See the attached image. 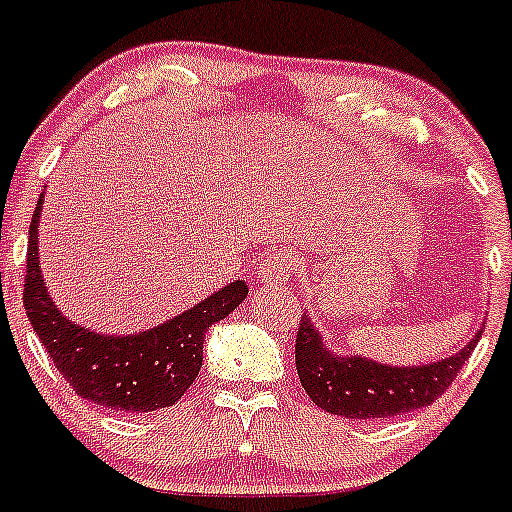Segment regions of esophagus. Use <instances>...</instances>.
<instances>
[{"label":"esophagus","instance_id":"1","mask_svg":"<svg viewBox=\"0 0 512 512\" xmlns=\"http://www.w3.org/2000/svg\"><path fill=\"white\" fill-rule=\"evenodd\" d=\"M299 267H302V260H299L297 252L280 250L262 262L260 277L262 282H270V285H282V282L297 280Z\"/></svg>","mask_w":512,"mask_h":512}]
</instances>
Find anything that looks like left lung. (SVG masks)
Segmentation results:
<instances>
[{"mask_svg":"<svg viewBox=\"0 0 512 512\" xmlns=\"http://www.w3.org/2000/svg\"><path fill=\"white\" fill-rule=\"evenodd\" d=\"M485 327V324H483ZM480 332L446 359L428 364L394 366L381 364L369 356L339 354L327 347V339L304 314L299 322L297 374L304 391L319 409L342 418H391L431 406L476 349Z\"/></svg>","mask_w":512,"mask_h":512,"instance_id":"8db88e82","label":"left lung"}]
</instances>
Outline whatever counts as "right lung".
I'll return each mask as SVG.
<instances>
[{
    "mask_svg": "<svg viewBox=\"0 0 512 512\" xmlns=\"http://www.w3.org/2000/svg\"><path fill=\"white\" fill-rule=\"evenodd\" d=\"M44 193L29 225L24 309L66 384L86 401L123 414L173 406L203 366L205 332L247 297V282L235 280L178 317L136 334H98L71 322L54 304L39 265V218Z\"/></svg>",
    "mask_w": 512,
    "mask_h": 512,
    "instance_id": "obj_1",
    "label": "right lung"
}]
</instances>
